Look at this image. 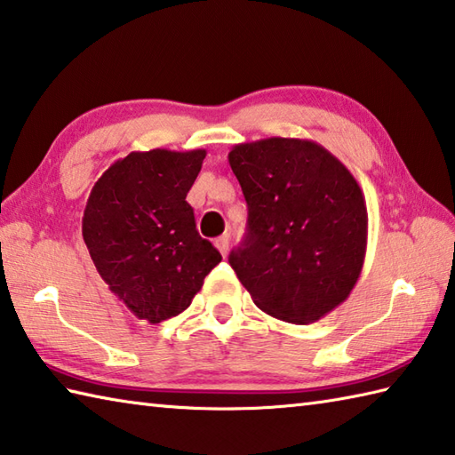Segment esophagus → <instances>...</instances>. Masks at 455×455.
<instances>
[{
    "instance_id": "esophagus-1",
    "label": "esophagus",
    "mask_w": 455,
    "mask_h": 455,
    "mask_svg": "<svg viewBox=\"0 0 455 455\" xmlns=\"http://www.w3.org/2000/svg\"><path fill=\"white\" fill-rule=\"evenodd\" d=\"M215 246H217V251H219L222 256H227V254H228V236H219V238L215 240Z\"/></svg>"
}]
</instances>
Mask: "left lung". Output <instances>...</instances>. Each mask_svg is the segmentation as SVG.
<instances>
[{
  "mask_svg": "<svg viewBox=\"0 0 455 455\" xmlns=\"http://www.w3.org/2000/svg\"><path fill=\"white\" fill-rule=\"evenodd\" d=\"M228 164L248 204L246 236L228 262L254 304L288 323H314L349 298L367 252L357 180L311 140L238 144Z\"/></svg>",
  "mask_w": 455,
  "mask_h": 455,
  "instance_id": "1",
  "label": "left lung"
}]
</instances>
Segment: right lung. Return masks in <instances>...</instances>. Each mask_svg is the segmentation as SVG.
Wrapping results in <instances>:
<instances>
[{
    "label": "right lung",
    "instance_id": "1",
    "mask_svg": "<svg viewBox=\"0 0 455 455\" xmlns=\"http://www.w3.org/2000/svg\"><path fill=\"white\" fill-rule=\"evenodd\" d=\"M204 149L132 151L86 201L83 238L100 278L133 315L162 323L191 306L220 252L199 236L185 201Z\"/></svg>",
    "mask_w": 455,
    "mask_h": 455
}]
</instances>
